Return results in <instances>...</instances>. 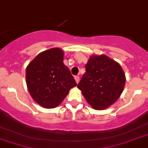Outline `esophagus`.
<instances>
[{
	"mask_svg": "<svg viewBox=\"0 0 148 148\" xmlns=\"http://www.w3.org/2000/svg\"><path fill=\"white\" fill-rule=\"evenodd\" d=\"M74 79H75V80H76L77 84H78V83H79V81H80V77L75 76L74 77Z\"/></svg>",
	"mask_w": 148,
	"mask_h": 148,
	"instance_id": "esophagus-1",
	"label": "esophagus"
}]
</instances>
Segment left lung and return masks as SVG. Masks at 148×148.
I'll list each match as a JSON object with an SVG mask.
<instances>
[{"label": "left lung", "mask_w": 148, "mask_h": 148, "mask_svg": "<svg viewBox=\"0 0 148 148\" xmlns=\"http://www.w3.org/2000/svg\"><path fill=\"white\" fill-rule=\"evenodd\" d=\"M77 84L86 102L97 110L109 107L122 94L125 74L117 62L105 55H92Z\"/></svg>", "instance_id": "1"}]
</instances>
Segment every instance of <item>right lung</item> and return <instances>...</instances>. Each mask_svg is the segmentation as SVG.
<instances>
[{
	"mask_svg": "<svg viewBox=\"0 0 148 148\" xmlns=\"http://www.w3.org/2000/svg\"><path fill=\"white\" fill-rule=\"evenodd\" d=\"M64 51L48 49L36 55L26 67V81L32 98L42 107L52 109L60 105L77 83L64 65Z\"/></svg>",
	"mask_w": 148,
	"mask_h": 148,
	"instance_id": "right-lung-1",
	"label": "right lung"
}]
</instances>
